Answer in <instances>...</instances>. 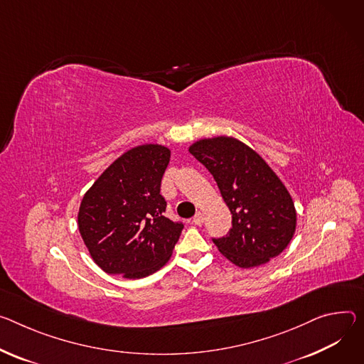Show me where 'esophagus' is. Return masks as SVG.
Here are the masks:
<instances>
[{"instance_id":"obj_1","label":"esophagus","mask_w":364,"mask_h":364,"mask_svg":"<svg viewBox=\"0 0 364 364\" xmlns=\"http://www.w3.org/2000/svg\"><path fill=\"white\" fill-rule=\"evenodd\" d=\"M203 220H205V218H203V213H202V212H197V213H196V216L193 218L194 225H199V226L203 223Z\"/></svg>"}]
</instances>
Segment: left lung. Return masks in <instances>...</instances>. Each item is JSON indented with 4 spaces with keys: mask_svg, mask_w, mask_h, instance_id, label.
I'll return each instance as SVG.
<instances>
[{
    "mask_svg": "<svg viewBox=\"0 0 364 364\" xmlns=\"http://www.w3.org/2000/svg\"><path fill=\"white\" fill-rule=\"evenodd\" d=\"M213 176L232 228L213 238L218 250L241 269L277 257L296 230V209L287 188L254 149L230 136L200 139L188 148Z\"/></svg>",
    "mask_w": 364,
    "mask_h": 364,
    "instance_id": "left-lung-1",
    "label": "left lung"
}]
</instances>
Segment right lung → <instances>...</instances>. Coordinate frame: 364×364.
Segmentation results:
<instances>
[{
  "instance_id": "1",
  "label": "right lung",
  "mask_w": 364,
  "mask_h": 364,
  "mask_svg": "<svg viewBox=\"0 0 364 364\" xmlns=\"http://www.w3.org/2000/svg\"><path fill=\"white\" fill-rule=\"evenodd\" d=\"M167 146L126 151L84 194L78 229L94 262L109 274L142 279L165 266L184 225L165 218L159 194L170 162Z\"/></svg>"
}]
</instances>
